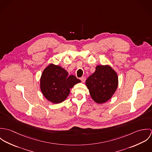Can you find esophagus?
<instances>
[{
    "mask_svg": "<svg viewBox=\"0 0 152 152\" xmlns=\"http://www.w3.org/2000/svg\"><path fill=\"white\" fill-rule=\"evenodd\" d=\"M80 80H81V81H82L83 83H84V82L86 81V77H82L80 78Z\"/></svg>",
    "mask_w": 152,
    "mask_h": 152,
    "instance_id": "34e87169",
    "label": "esophagus"
}]
</instances>
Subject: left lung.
<instances>
[{
	"label": "left lung",
	"mask_w": 152,
	"mask_h": 152,
	"mask_svg": "<svg viewBox=\"0 0 152 152\" xmlns=\"http://www.w3.org/2000/svg\"><path fill=\"white\" fill-rule=\"evenodd\" d=\"M86 83L92 99L98 104H102L108 101L115 93L118 85V77L110 66L98 65Z\"/></svg>",
	"instance_id": "1"
}]
</instances>
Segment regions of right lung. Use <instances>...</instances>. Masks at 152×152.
<instances>
[{"label":"right lung","instance_id":"1","mask_svg":"<svg viewBox=\"0 0 152 152\" xmlns=\"http://www.w3.org/2000/svg\"><path fill=\"white\" fill-rule=\"evenodd\" d=\"M81 81L74 75L68 76L62 67L50 64L44 70L40 79V88L44 96L50 102H63L70 92V88Z\"/></svg>","mask_w":152,"mask_h":152}]
</instances>
